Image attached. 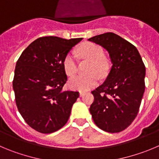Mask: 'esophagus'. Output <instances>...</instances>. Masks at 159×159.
<instances>
[{"mask_svg":"<svg viewBox=\"0 0 159 159\" xmlns=\"http://www.w3.org/2000/svg\"><path fill=\"white\" fill-rule=\"evenodd\" d=\"M84 94H85V93H84V92H80V93H79L80 96H83Z\"/></svg>","mask_w":159,"mask_h":159,"instance_id":"obj_1","label":"esophagus"}]
</instances>
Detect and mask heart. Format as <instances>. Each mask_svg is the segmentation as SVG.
<instances>
[{"mask_svg":"<svg viewBox=\"0 0 159 159\" xmlns=\"http://www.w3.org/2000/svg\"><path fill=\"white\" fill-rule=\"evenodd\" d=\"M78 52L84 59L91 61L87 75H77L69 80V87L71 89L87 91L96 86L99 82V76H103L107 70L108 63L104 57V52L101 46L94 43H84L80 46ZM63 68L66 74L72 76L78 70V61L75 56L70 52L66 55L63 62Z\"/></svg>","mask_w":159,"mask_h":159,"instance_id":"1","label":"heart"}]
</instances>
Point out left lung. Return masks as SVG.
I'll use <instances>...</instances> for the list:
<instances>
[{
	"instance_id": "1",
	"label": "left lung",
	"mask_w": 159,
	"mask_h": 159,
	"mask_svg": "<svg viewBox=\"0 0 159 159\" xmlns=\"http://www.w3.org/2000/svg\"><path fill=\"white\" fill-rule=\"evenodd\" d=\"M107 50L112 63L106 81L92 91L89 111L95 124L108 133H119L136 118L145 90V66L133 44L114 33L89 38Z\"/></svg>"
}]
</instances>
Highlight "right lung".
<instances>
[{
    "label": "right lung",
    "instance_id": "obj_1",
    "mask_svg": "<svg viewBox=\"0 0 159 159\" xmlns=\"http://www.w3.org/2000/svg\"><path fill=\"white\" fill-rule=\"evenodd\" d=\"M82 38L41 37L19 56L15 69L13 89L19 113L28 125L41 133L64 126L79 93L63 91L67 81L63 62Z\"/></svg>",
    "mask_w": 159,
    "mask_h": 159
}]
</instances>
